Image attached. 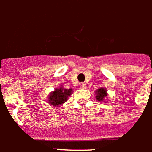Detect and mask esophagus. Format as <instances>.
Instances as JSON below:
<instances>
[{
  "label": "esophagus",
  "instance_id": "1",
  "mask_svg": "<svg viewBox=\"0 0 152 152\" xmlns=\"http://www.w3.org/2000/svg\"><path fill=\"white\" fill-rule=\"evenodd\" d=\"M79 87L80 88H85L86 87V84L84 83H79Z\"/></svg>",
  "mask_w": 152,
  "mask_h": 152
}]
</instances>
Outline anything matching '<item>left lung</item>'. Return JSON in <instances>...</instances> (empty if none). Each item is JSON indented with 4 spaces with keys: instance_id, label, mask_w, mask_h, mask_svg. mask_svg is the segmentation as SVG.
<instances>
[{
    "instance_id": "left-lung-1",
    "label": "left lung",
    "mask_w": 152,
    "mask_h": 152,
    "mask_svg": "<svg viewBox=\"0 0 152 152\" xmlns=\"http://www.w3.org/2000/svg\"><path fill=\"white\" fill-rule=\"evenodd\" d=\"M108 91L106 88L104 87H100L99 89H97L95 91L96 92V99L99 102H103V103H106L108 100H106L107 97H108Z\"/></svg>"
}]
</instances>
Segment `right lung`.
<instances>
[{"label": "right lung", "instance_id": "add662e5", "mask_svg": "<svg viewBox=\"0 0 152 152\" xmlns=\"http://www.w3.org/2000/svg\"><path fill=\"white\" fill-rule=\"evenodd\" d=\"M73 89H65L62 86L56 87L53 91L50 92L48 96V104L53 105V107H60L61 105L67 101L68 97L71 96Z\"/></svg>", "mask_w": 152, "mask_h": 152}]
</instances>
